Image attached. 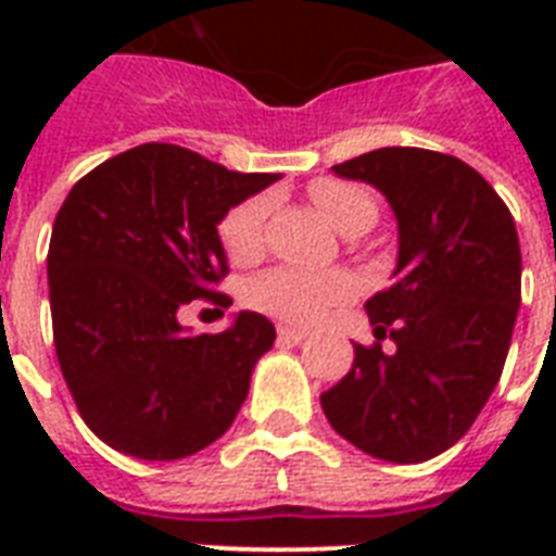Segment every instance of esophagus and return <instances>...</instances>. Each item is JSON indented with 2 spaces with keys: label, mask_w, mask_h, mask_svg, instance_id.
I'll return each instance as SVG.
<instances>
[{
  "label": "esophagus",
  "mask_w": 556,
  "mask_h": 556,
  "mask_svg": "<svg viewBox=\"0 0 556 556\" xmlns=\"http://www.w3.org/2000/svg\"><path fill=\"white\" fill-rule=\"evenodd\" d=\"M279 343H288V346H294V343H303L305 331L296 329V326H279L277 329Z\"/></svg>",
  "instance_id": "34e87169"
}]
</instances>
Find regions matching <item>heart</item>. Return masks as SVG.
<instances>
[{
  "mask_svg": "<svg viewBox=\"0 0 556 556\" xmlns=\"http://www.w3.org/2000/svg\"><path fill=\"white\" fill-rule=\"evenodd\" d=\"M308 199L340 233H364L378 218V201L366 187L343 178H317L308 187ZM268 192H256L227 210L218 222V242L239 265H251L265 253L270 218ZM357 291V279L349 270H300L270 268L253 277L244 288V300L256 312L288 323H314Z\"/></svg>",
  "mask_w": 556,
  "mask_h": 556,
  "instance_id": "1",
  "label": "heart"
}]
</instances>
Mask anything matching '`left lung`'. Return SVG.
<instances>
[{"label":"left lung","instance_id":"8db88e82","mask_svg":"<svg viewBox=\"0 0 556 556\" xmlns=\"http://www.w3.org/2000/svg\"><path fill=\"white\" fill-rule=\"evenodd\" d=\"M378 187L397 218L395 282L366 300L375 343L320 395L334 430L369 456L415 465L453 447L508 357L522 253L505 201L444 152L383 147L334 164ZM389 337V356L379 340Z\"/></svg>","mask_w":556,"mask_h":556}]
</instances>
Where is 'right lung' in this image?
<instances>
[{
  "instance_id": "add662e5",
  "label": "right lung",
  "mask_w": 556,
  "mask_h": 556,
  "mask_svg": "<svg viewBox=\"0 0 556 556\" xmlns=\"http://www.w3.org/2000/svg\"><path fill=\"white\" fill-rule=\"evenodd\" d=\"M277 178L141 143L65 195L48 244L56 361L83 421L117 453L173 462L233 424L253 366L274 346V323L242 312L227 331L187 334L178 308H227L216 225Z\"/></svg>"
}]
</instances>
